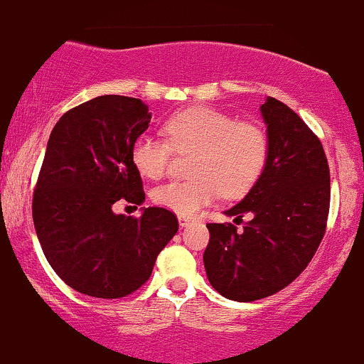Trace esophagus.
<instances>
[{
  "label": "esophagus",
  "mask_w": 364,
  "mask_h": 364,
  "mask_svg": "<svg viewBox=\"0 0 364 364\" xmlns=\"http://www.w3.org/2000/svg\"><path fill=\"white\" fill-rule=\"evenodd\" d=\"M178 220H179V225H181V227H188V225L193 221V218L192 216H185V214H179Z\"/></svg>",
  "instance_id": "obj_1"
}]
</instances>
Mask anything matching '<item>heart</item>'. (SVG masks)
Listing matches in <instances>:
<instances>
[{
    "mask_svg": "<svg viewBox=\"0 0 364 364\" xmlns=\"http://www.w3.org/2000/svg\"><path fill=\"white\" fill-rule=\"evenodd\" d=\"M167 141L143 134L132 144V164L141 176L160 179L172 151L193 153L188 181H171L153 192V200L178 214H195L223 192L244 197L262 178L269 160V137L256 122L239 120L208 106L171 114L164 124Z\"/></svg>",
    "mask_w": 364,
    "mask_h": 364,
    "instance_id": "1",
    "label": "heart"
}]
</instances>
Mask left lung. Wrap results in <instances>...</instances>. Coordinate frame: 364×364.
I'll return each mask as SVG.
<instances>
[{"instance_id":"1","label":"left lung","mask_w":364,"mask_h":364,"mask_svg":"<svg viewBox=\"0 0 364 364\" xmlns=\"http://www.w3.org/2000/svg\"><path fill=\"white\" fill-rule=\"evenodd\" d=\"M269 160L250 193L225 211L235 223H208V279L228 300L255 301L281 291L316 255L330 213V167L319 137L289 106L269 97Z\"/></svg>"}]
</instances>
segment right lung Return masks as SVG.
<instances>
[{
	"label": "right lung",
	"instance_id": "add662e5",
	"mask_svg": "<svg viewBox=\"0 0 364 364\" xmlns=\"http://www.w3.org/2000/svg\"><path fill=\"white\" fill-rule=\"evenodd\" d=\"M150 120L141 99L99 95L64 113L50 134L33 221L50 267L78 293L108 300L134 293L178 232L169 209L148 208L139 218L112 209L120 198L144 202L131 151Z\"/></svg>",
	"mask_w": 364,
	"mask_h": 364
}]
</instances>
